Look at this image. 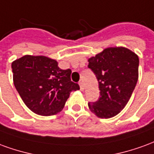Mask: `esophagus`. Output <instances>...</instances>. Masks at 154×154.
Here are the masks:
<instances>
[{
  "instance_id": "esophagus-1",
  "label": "esophagus",
  "mask_w": 154,
  "mask_h": 154,
  "mask_svg": "<svg viewBox=\"0 0 154 154\" xmlns=\"http://www.w3.org/2000/svg\"><path fill=\"white\" fill-rule=\"evenodd\" d=\"M79 86H80V90L83 91L84 90V85H83V83H82V82H79Z\"/></svg>"
}]
</instances>
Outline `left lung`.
<instances>
[{
	"label": "left lung",
	"mask_w": 154,
	"mask_h": 154,
	"mask_svg": "<svg viewBox=\"0 0 154 154\" xmlns=\"http://www.w3.org/2000/svg\"><path fill=\"white\" fill-rule=\"evenodd\" d=\"M99 83L100 97L88 103L97 117L109 119L125 107L139 78V57L125 47H110L88 59Z\"/></svg>",
	"instance_id": "1"
}]
</instances>
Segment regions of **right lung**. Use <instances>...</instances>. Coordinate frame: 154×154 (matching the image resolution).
Listing matches in <instances>:
<instances>
[{"mask_svg":"<svg viewBox=\"0 0 154 154\" xmlns=\"http://www.w3.org/2000/svg\"><path fill=\"white\" fill-rule=\"evenodd\" d=\"M13 82L22 100L38 116H54L63 109L72 91L80 89L71 81L70 69L58 67L46 56L25 55L11 63Z\"/></svg>","mask_w":154,"mask_h":154,"instance_id":"obj_1","label":"right lung"}]
</instances>
